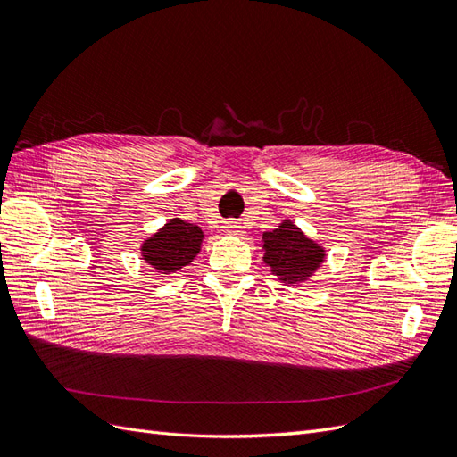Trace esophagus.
Instances as JSON below:
<instances>
[{
  "mask_svg": "<svg viewBox=\"0 0 457 457\" xmlns=\"http://www.w3.org/2000/svg\"><path fill=\"white\" fill-rule=\"evenodd\" d=\"M223 232L232 234V237H242L244 228L240 223H237V220H227V223L223 225Z\"/></svg>",
  "mask_w": 457,
  "mask_h": 457,
  "instance_id": "obj_1",
  "label": "esophagus"
}]
</instances>
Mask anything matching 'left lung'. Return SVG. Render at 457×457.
Masks as SVG:
<instances>
[{"mask_svg": "<svg viewBox=\"0 0 457 457\" xmlns=\"http://www.w3.org/2000/svg\"><path fill=\"white\" fill-rule=\"evenodd\" d=\"M265 262L284 284L305 282L324 261V247L307 238L292 220L262 234Z\"/></svg>", "mask_w": 457, "mask_h": 457, "instance_id": "obj_1", "label": "left lung"}]
</instances>
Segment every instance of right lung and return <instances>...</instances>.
I'll use <instances>...</instances> for the list:
<instances>
[{"mask_svg": "<svg viewBox=\"0 0 457 457\" xmlns=\"http://www.w3.org/2000/svg\"><path fill=\"white\" fill-rule=\"evenodd\" d=\"M202 238L200 227L175 217L156 234H152L143 244L141 253L150 267L162 274H170L187 267L198 255Z\"/></svg>", "mask_w": 457, "mask_h": 457, "instance_id": "add662e5", "label": "right lung"}]
</instances>
